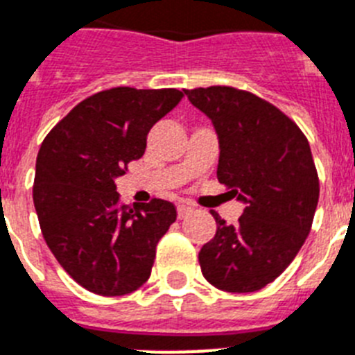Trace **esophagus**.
Instances as JSON below:
<instances>
[{
    "mask_svg": "<svg viewBox=\"0 0 355 355\" xmlns=\"http://www.w3.org/2000/svg\"><path fill=\"white\" fill-rule=\"evenodd\" d=\"M177 211H178V218L182 220V218H186L187 214L193 213V207L191 205H186V204H178Z\"/></svg>",
    "mask_w": 355,
    "mask_h": 355,
    "instance_id": "obj_1",
    "label": "esophagus"
}]
</instances>
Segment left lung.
Instances as JSON below:
<instances>
[{
	"label": "left lung",
	"instance_id": "obj_1",
	"mask_svg": "<svg viewBox=\"0 0 355 355\" xmlns=\"http://www.w3.org/2000/svg\"><path fill=\"white\" fill-rule=\"evenodd\" d=\"M184 94L216 130L218 182L245 204L236 225L211 211L218 227L198 252L202 274L220 291L254 293L287 269L311 233L320 198L311 146L296 122L251 92Z\"/></svg>",
	"mask_w": 355,
	"mask_h": 355
}]
</instances>
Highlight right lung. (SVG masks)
I'll list each match as a JSON object with an SVG mask.
<instances>
[{"label": "right lung", "mask_w": 355, "mask_h": 355, "mask_svg": "<svg viewBox=\"0 0 355 355\" xmlns=\"http://www.w3.org/2000/svg\"><path fill=\"white\" fill-rule=\"evenodd\" d=\"M184 92L119 86L81 101L53 126L35 160L41 233L81 287L122 296L144 285L155 249L175 220L168 200L121 205L115 178L144 155L146 137Z\"/></svg>", "instance_id": "obj_1"}]
</instances>
